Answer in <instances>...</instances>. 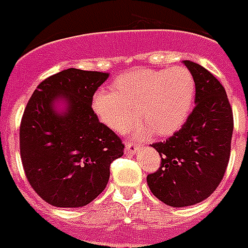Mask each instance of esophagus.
Returning <instances> with one entry per match:
<instances>
[{
    "label": "esophagus",
    "mask_w": 248,
    "mask_h": 248,
    "mask_svg": "<svg viewBox=\"0 0 248 248\" xmlns=\"http://www.w3.org/2000/svg\"><path fill=\"white\" fill-rule=\"evenodd\" d=\"M139 150L138 144H135L133 142H127L126 143V146H124V152L126 154H129V155H134V154H137Z\"/></svg>",
    "instance_id": "obj_1"
}]
</instances>
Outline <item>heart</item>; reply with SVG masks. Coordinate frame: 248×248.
Returning a JSON list of instances; mask_svg holds the SVG:
<instances>
[{"label":"heart","mask_w":248,"mask_h":248,"mask_svg":"<svg viewBox=\"0 0 248 248\" xmlns=\"http://www.w3.org/2000/svg\"><path fill=\"white\" fill-rule=\"evenodd\" d=\"M196 82L188 68H140L117 78L113 91H97L92 109L102 124L117 133L130 129L140 117L146 124L135 127V135L144 137L154 131L168 137L188 118Z\"/></svg>","instance_id":"obj_1"}]
</instances>
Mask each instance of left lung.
Here are the masks:
<instances>
[{
	"label": "left lung",
	"mask_w": 248,
	"mask_h": 248,
	"mask_svg": "<svg viewBox=\"0 0 248 248\" xmlns=\"http://www.w3.org/2000/svg\"><path fill=\"white\" fill-rule=\"evenodd\" d=\"M196 82V106L177 133L152 144L160 168L147 176L154 196L168 206L185 208L208 199L226 170L232 146V111L225 88L208 69L184 60Z\"/></svg>",
	"instance_id": "1"
}]
</instances>
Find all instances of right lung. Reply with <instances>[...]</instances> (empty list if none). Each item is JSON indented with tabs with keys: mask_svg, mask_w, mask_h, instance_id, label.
<instances>
[{
	"mask_svg": "<svg viewBox=\"0 0 248 248\" xmlns=\"http://www.w3.org/2000/svg\"><path fill=\"white\" fill-rule=\"evenodd\" d=\"M108 72L69 68L38 85L22 117L21 159L32 189L58 208L85 206L105 189L124 146L92 98Z\"/></svg>",
	"mask_w": 248,
	"mask_h": 248,
	"instance_id": "add662e5",
	"label": "right lung"
}]
</instances>
